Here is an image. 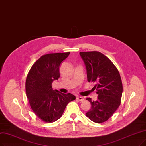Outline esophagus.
Masks as SVG:
<instances>
[{
  "instance_id": "obj_1",
  "label": "esophagus",
  "mask_w": 146,
  "mask_h": 146,
  "mask_svg": "<svg viewBox=\"0 0 146 146\" xmlns=\"http://www.w3.org/2000/svg\"><path fill=\"white\" fill-rule=\"evenodd\" d=\"M76 99L80 102H83L84 100V98H83V97H81V96H78L76 98Z\"/></svg>"
}]
</instances>
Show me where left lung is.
I'll list each match as a JSON object with an SVG mask.
<instances>
[{"label":"left lung","mask_w":146,"mask_h":146,"mask_svg":"<svg viewBox=\"0 0 146 146\" xmlns=\"http://www.w3.org/2000/svg\"><path fill=\"white\" fill-rule=\"evenodd\" d=\"M79 54L85 64L87 80L96 83L94 88L98 94L97 100L86 99L91 108L85 114L93 122L104 123L114 114L121 104L123 85L119 72L110 59L99 52Z\"/></svg>","instance_id":"1"}]
</instances>
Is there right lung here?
Masks as SVG:
<instances>
[{"instance_id":"1","label":"right lung","mask_w":146,"mask_h":146,"mask_svg":"<svg viewBox=\"0 0 146 146\" xmlns=\"http://www.w3.org/2000/svg\"><path fill=\"white\" fill-rule=\"evenodd\" d=\"M70 52L48 53L32 65L26 80V93L31 109L40 119L52 123L62 116L66 106L76 97L53 90L52 84L57 80L59 66Z\"/></svg>"}]
</instances>
